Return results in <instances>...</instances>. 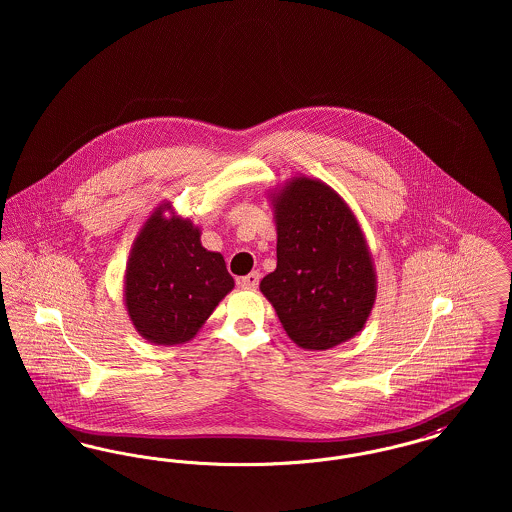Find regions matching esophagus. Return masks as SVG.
I'll list each match as a JSON object with an SVG mask.
<instances>
[{"label":"esophagus","mask_w":512,"mask_h":512,"mask_svg":"<svg viewBox=\"0 0 512 512\" xmlns=\"http://www.w3.org/2000/svg\"><path fill=\"white\" fill-rule=\"evenodd\" d=\"M259 278H261L259 272H249L247 276L238 280V284H240V288H244V290H255V288L259 286Z\"/></svg>","instance_id":"esophagus-1"}]
</instances>
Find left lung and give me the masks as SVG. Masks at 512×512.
Here are the masks:
<instances>
[{"mask_svg": "<svg viewBox=\"0 0 512 512\" xmlns=\"http://www.w3.org/2000/svg\"><path fill=\"white\" fill-rule=\"evenodd\" d=\"M276 220V268L259 288L290 340L326 351L365 328L376 301V268L365 232L336 190L292 176L268 194Z\"/></svg>", "mask_w": 512, "mask_h": 512, "instance_id": "left-lung-1", "label": "left lung"}]
</instances>
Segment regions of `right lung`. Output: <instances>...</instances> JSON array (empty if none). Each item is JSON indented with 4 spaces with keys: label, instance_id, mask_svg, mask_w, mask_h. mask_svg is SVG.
I'll use <instances>...</instances> for the list:
<instances>
[{
    "label": "right lung",
    "instance_id": "right-lung-1",
    "mask_svg": "<svg viewBox=\"0 0 512 512\" xmlns=\"http://www.w3.org/2000/svg\"><path fill=\"white\" fill-rule=\"evenodd\" d=\"M234 290L224 257L201 245V228L163 201L142 224L124 270V307L136 332L157 345L194 340Z\"/></svg>",
    "mask_w": 512,
    "mask_h": 512
}]
</instances>
